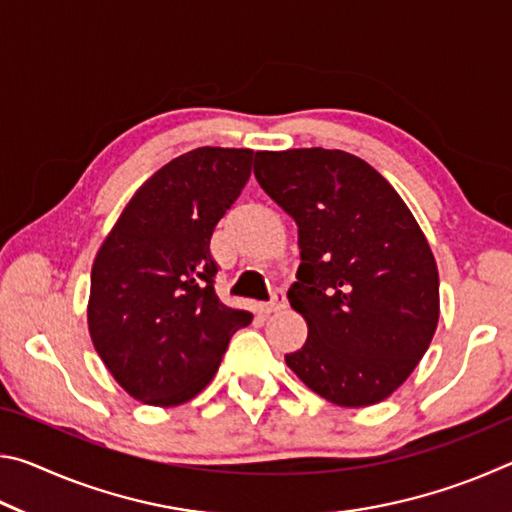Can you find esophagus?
Wrapping results in <instances>:
<instances>
[{
  "mask_svg": "<svg viewBox=\"0 0 512 512\" xmlns=\"http://www.w3.org/2000/svg\"><path fill=\"white\" fill-rule=\"evenodd\" d=\"M284 307H287V298H284L282 291H275L271 302H266V305H262V311H264V314H271V311H280Z\"/></svg>",
  "mask_w": 512,
  "mask_h": 512,
  "instance_id": "obj_1",
  "label": "esophagus"
}]
</instances>
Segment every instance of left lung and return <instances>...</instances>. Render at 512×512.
I'll list each match as a JSON object with an SVG mask.
<instances>
[{
  "instance_id": "8db88e82",
  "label": "left lung",
  "mask_w": 512,
  "mask_h": 512,
  "mask_svg": "<svg viewBox=\"0 0 512 512\" xmlns=\"http://www.w3.org/2000/svg\"><path fill=\"white\" fill-rule=\"evenodd\" d=\"M255 178L298 223L287 296L309 336L284 361L332 404L386 400L424 357L440 314L418 221L381 173L345 151H257Z\"/></svg>"
}]
</instances>
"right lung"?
I'll list each match as a JSON object with an SVG mask.
<instances>
[{
    "label": "right lung",
    "instance_id": "right-lung-1",
    "mask_svg": "<svg viewBox=\"0 0 512 512\" xmlns=\"http://www.w3.org/2000/svg\"><path fill=\"white\" fill-rule=\"evenodd\" d=\"M255 151L201 146L137 189L92 264L88 327L110 375L151 406L196 397L253 314L225 307L210 239Z\"/></svg>",
    "mask_w": 512,
    "mask_h": 512
}]
</instances>
